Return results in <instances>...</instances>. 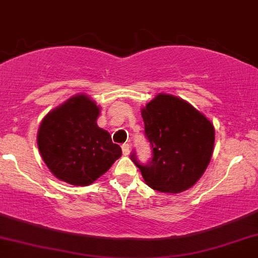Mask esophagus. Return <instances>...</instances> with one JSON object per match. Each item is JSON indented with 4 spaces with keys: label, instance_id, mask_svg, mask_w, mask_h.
Wrapping results in <instances>:
<instances>
[{
    "label": "esophagus",
    "instance_id": "esophagus-1",
    "mask_svg": "<svg viewBox=\"0 0 258 258\" xmlns=\"http://www.w3.org/2000/svg\"><path fill=\"white\" fill-rule=\"evenodd\" d=\"M121 150H123L124 155H129V154H130V145L128 144V143H125V144L121 145Z\"/></svg>",
    "mask_w": 258,
    "mask_h": 258
}]
</instances>
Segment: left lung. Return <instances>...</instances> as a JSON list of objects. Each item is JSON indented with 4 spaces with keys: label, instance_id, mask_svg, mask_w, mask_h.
Wrapping results in <instances>:
<instances>
[{
    "label": "left lung",
    "instance_id": "left-lung-1",
    "mask_svg": "<svg viewBox=\"0 0 258 258\" xmlns=\"http://www.w3.org/2000/svg\"><path fill=\"white\" fill-rule=\"evenodd\" d=\"M145 137L153 158L143 165L135 153L132 160L148 186L179 194L199 181L211 160L215 129L211 121L181 98L156 95L142 109Z\"/></svg>",
    "mask_w": 258,
    "mask_h": 258
}]
</instances>
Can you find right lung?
Instances as JSON below:
<instances>
[{"label":"right lung","mask_w":258,"mask_h":258,"mask_svg":"<svg viewBox=\"0 0 258 258\" xmlns=\"http://www.w3.org/2000/svg\"><path fill=\"white\" fill-rule=\"evenodd\" d=\"M99 107L86 94H77L49 111L39 125L37 145L57 179L87 186L107 172L121 156L107 130L98 126Z\"/></svg>","instance_id":"1"}]
</instances>
